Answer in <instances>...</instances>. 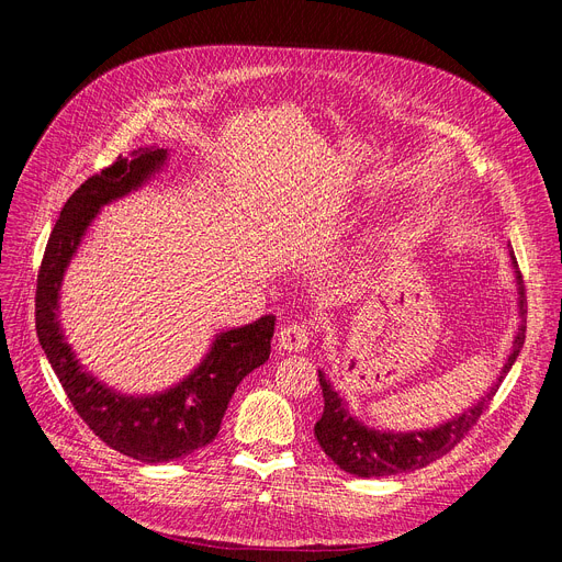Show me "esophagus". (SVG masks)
<instances>
[{
	"label": "esophagus",
	"mask_w": 562,
	"mask_h": 562,
	"mask_svg": "<svg viewBox=\"0 0 562 562\" xmlns=\"http://www.w3.org/2000/svg\"><path fill=\"white\" fill-rule=\"evenodd\" d=\"M310 337H312V333L305 323H289V326L280 328V333H278V346H280V350L301 352L307 348Z\"/></svg>",
	"instance_id": "obj_1"
}]
</instances>
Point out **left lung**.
Here are the masks:
<instances>
[{"label":"left lung","instance_id":"8db88e82","mask_svg":"<svg viewBox=\"0 0 562 562\" xmlns=\"http://www.w3.org/2000/svg\"><path fill=\"white\" fill-rule=\"evenodd\" d=\"M510 263H513L515 282H517V316H519L510 356L504 369H501V375L496 378L494 385L474 405L464 409L462 415L424 430H407V432L378 430L350 415L348 403L333 387L328 375L318 369L323 403L326 405H323V415L314 426V437L318 439L321 449L326 451V456L339 469L348 471V474H356L360 479L394 476V474H403V471H415L449 453L469 432V428L476 424V419L483 415V409L490 405L492 396L496 394L498 385L504 382L506 373L513 369L526 339L524 280H521L513 250H510Z\"/></svg>","mask_w":562,"mask_h":562}]
</instances>
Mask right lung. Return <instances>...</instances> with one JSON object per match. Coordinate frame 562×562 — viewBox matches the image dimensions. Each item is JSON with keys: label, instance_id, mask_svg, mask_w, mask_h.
Listing matches in <instances>:
<instances>
[{"label": "right lung", "instance_id": "obj_1", "mask_svg": "<svg viewBox=\"0 0 562 562\" xmlns=\"http://www.w3.org/2000/svg\"><path fill=\"white\" fill-rule=\"evenodd\" d=\"M166 159L164 147H138L130 159L117 157L115 164L88 177L64 204L49 234L36 286L38 341L77 415L106 447L147 464L184 458L214 441L236 385L269 360L276 330V316L266 314L248 326L218 333L184 380L145 396L115 392L77 360L58 318L70 259L102 206L150 182Z\"/></svg>", "mask_w": 562, "mask_h": 562}]
</instances>
